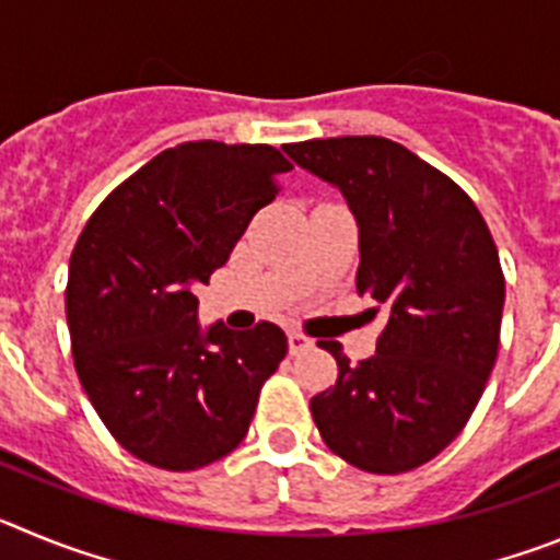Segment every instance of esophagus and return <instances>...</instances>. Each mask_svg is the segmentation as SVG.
Wrapping results in <instances>:
<instances>
[{
  "mask_svg": "<svg viewBox=\"0 0 560 560\" xmlns=\"http://www.w3.org/2000/svg\"><path fill=\"white\" fill-rule=\"evenodd\" d=\"M311 345H314V341L308 339V336H303V334H289V350H291V355H296V353H303V350H308Z\"/></svg>",
  "mask_w": 560,
  "mask_h": 560,
  "instance_id": "esophagus-1",
  "label": "esophagus"
}]
</instances>
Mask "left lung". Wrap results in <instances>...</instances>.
Segmentation results:
<instances>
[{"instance_id": "obj_1", "label": "left lung", "mask_w": 560, "mask_h": 560, "mask_svg": "<svg viewBox=\"0 0 560 560\" xmlns=\"http://www.w3.org/2000/svg\"><path fill=\"white\" fill-rule=\"evenodd\" d=\"M345 196L359 226L355 289L384 314L375 355L339 364L311 398L325 446L370 474H404L463 432L497 364L504 277L491 230L448 176L384 137L285 145Z\"/></svg>"}]
</instances>
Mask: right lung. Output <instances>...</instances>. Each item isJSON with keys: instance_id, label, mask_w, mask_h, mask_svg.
Returning a JSON list of instances; mask_svg holds the SVG:
<instances>
[{"instance_id": "1", "label": "right lung", "mask_w": 560, "mask_h": 560, "mask_svg": "<svg viewBox=\"0 0 560 560\" xmlns=\"http://www.w3.org/2000/svg\"><path fill=\"white\" fill-rule=\"evenodd\" d=\"M289 171L271 145L182 142L83 226L67 280L75 370L114 440L142 463L192 471L249 432L289 339L271 323L201 328L192 289L226 264Z\"/></svg>"}]
</instances>
